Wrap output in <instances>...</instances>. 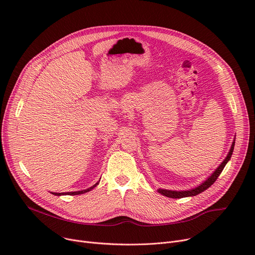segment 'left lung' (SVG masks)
I'll use <instances>...</instances> for the list:
<instances>
[{
    "mask_svg": "<svg viewBox=\"0 0 255 255\" xmlns=\"http://www.w3.org/2000/svg\"><path fill=\"white\" fill-rule=\"evenodd\" d=\"M234 146H235V141L233 142L231 151H230L229 155H227L226 158L224 159V161L219 165V167L215 171H214L213 175L207 181H205L202 185H199L198 187H196V188H193L191 190H187V191H171V190H165V189H159L158 192L161 193L162 195L170 197V198H182V197H187V196H194V195H197L199 193H202L203 191L208 189L211 185H213L214 183H215V181L218 179V177L220 176V173L222 172L224 166L226 165L227 162H229V160L231 159V157L233 155Z\"/></svg>",
    "mask_w": 255,
    "mask_h": 255,
    "instance_id": "1",
    "label": "left lung"
}]
</instances>
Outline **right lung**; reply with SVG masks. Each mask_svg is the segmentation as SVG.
I'll list each match as a JSON object with an SVG mask.
<instances>
[{"label": "right lung", "instance_id": "add662e5", "mask_svg": "<svg viewBox=\"0 0 255 255\" xmlns=\"http://www.w3.org/2000/svg\"><path fill=\"white\" fill-rule=\"evenodd\" d=\"M98 185V183H96L95 185L94 186H92V187H90V188H88V189H86V190H82V191H75V192H67V193H56V192H53L52 194H55V195H65V194H68V195H77V194H83V193H86V192H88V191H90V190H92L94 187H96Z\"/></svg>", "mask_w": 255, "mask_h": 255}]
</instances>
